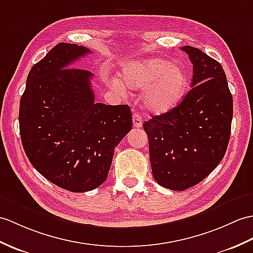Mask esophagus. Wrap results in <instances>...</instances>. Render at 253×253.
I'll use <instances>...</instances> for the list:
<instances>
[{
    "mask_svg": "<svg viewBox=\"0 0 253 253\" xmlns=\"http://www.w3.org/2000/svg\"><path fill=\"white\" fill-rule=\"evenodd\" d=\"M132 124H133V127H136V128L142 127V117H141V115L139 113H133Z\"/></svg>",
    "mask_w": 253,
    "mask_h": 253,
    "instance_id": "obj_1",
    "label": "esophagus"
}]
</instances>
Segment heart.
I'll return each instance as SVG.
<instances>
[{
    "mask_svg": "<svg viewBox=\"0 0 253 253\" xmlns=\"http://www.w3.org/2000/svg\"><path fill=\"white\" fill-rule=\"evenodd\" d=\"M121 78L131 89H145L143 102L156 114L174 109L189 89V78L184 70L162 58L128 62L122 69ZM114 86L123 90L119 82Z\"/></svg>",
    "mask_w": 253,
    "mask_h": 253,
    "instance_id": "b5f03b06",
    "label": "heart"
}]
</instances>
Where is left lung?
<instances>
[{
	"label": "left lung",
	"instance_id": "1",
	"mask_svg": "<svg viewBox=\"0 0 253 253\" xmlns=\"http://www.w3.org/2000/svg\"><path fill=\"white\" fill-rule=\"evenodd\" d=\"M181 49L193 63L192 89L174 109L143 124L152 173L173 191L198 184L219 165L233 119V97L221 64L195 47Z\"/></svg>",
	"mask_w": 253,
	"mask_h": 253
}]
</instances>
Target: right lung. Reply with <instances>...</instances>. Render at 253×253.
I'll return each instance as SVG.
<instances>
[{
  "instance_id": "right-lung-1",
  "label": "right lung",
  "mask_w": 253,
  "mask_h": 253,
  "mask_svg": "<svg viewBox=\"0 0 253 253\" xmlns=\"http://www.w3.org/2000/svg\"><path fill=\"white\" fill-rule=\"evenodd\" d=\"M59 43L35 63L20 99L23 150L38 171L70 192H87L107 180L114 150L132 128L127 104L95 102L92 73L70 66L89 54Z\"/></svg>"
}]
</instances>
